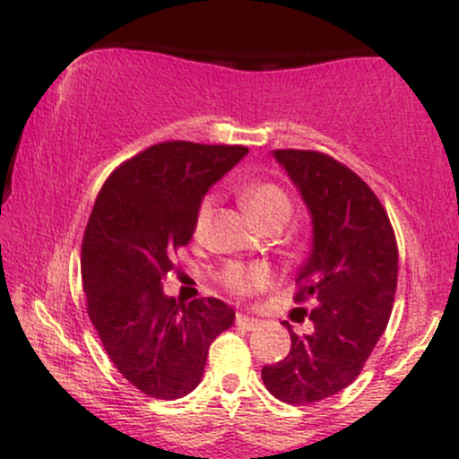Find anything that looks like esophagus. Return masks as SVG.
I'll return each instance as SVG.
<instances>
[{
  "label": "esophagus",
  "mask_w": 459,
  "mask_h": 459,
  "mask_svg": "<svg viewBox=\"0 0 459 459\" xmlns=\"http://www.w3.org/2000/svg\"><path fill=\"white\" fill-rule=\"evenodd\" d=\"M236 326L238 328H243V330H255L260 326V322L258 319H254V317H247V315H243V313H238L236 315Z\"/></svg>",
  "instance_id": "1"
}]
</instances>
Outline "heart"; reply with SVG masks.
I'll list each match as a JSON object with an SVG mask.
<instances>
[{"instance_id":"1","label":"heart","mask_w":459,"mask_h":459,"mask_svg":"<svg viewBox=\"0 0 459 459\" xmlns=\"http://www.w3.org/2000/svg\"><path fill=\"white\" fill-rule=\"evenodd\" d=\"M238 199L243 208L249 212L251 219L263 230L267 228H282L293 214V199L280 184L269 179H254L247 181L238 190ZM212 214H214V199L208 196L199 204L195 214V236L204 238L210 228ZM221 287L230 295L240 299H247L251 295L260 293L273 282V273L264 264H243V263H228L219 273Z\"/></svg>"}]
</instances>
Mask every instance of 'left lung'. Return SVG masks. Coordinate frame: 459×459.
Wrapping results in <instances>:
<instances>
[{
	"label": "left lung",
	"instance_id": "1",
	"mask_svg": "<svg viewBox=\"0 0 459 459\" xmlns=\"http://www.w3.org/2000/svg\"><path fill=\"white\" fill-rule=\"evenodd\" d=\"M275 160L313 214V254L298 275L295 302L313 322L290 330V352L263 368L264 385L289 405L342 392L361 374L385 333L398 282L396 234L383 204L346 164L319 151L280 149Z\"/></svg>",
	"mask_w": 459,
	"mask_h": 459
}]
</instances>
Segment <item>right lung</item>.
<instances>
[{"label":"right lung","instance_id":"add662e5","mask_svg":"<svg viewBox=\"0 0 459 459\" xmlns=\"http://www.w3.org/2000/svg\"><path fill=\"white\" fill-rule=\"evenodd\" d=\"M247 146L152 144L122 161L102 186L81 247L87 313L117 372L160 401L199 385L208 348L234 324L216 298H166L175 254L195 234V214L214 181Z\"/></svg>","mask_w":459,"mask_h":459}]
</instances>
